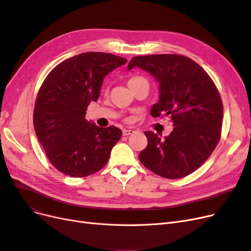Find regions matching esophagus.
<instances>
[{"mask_svg": "<svg viewBox=\"0 0 251 251\" xmlns=\"http://www.w3.org/2000/svg\"><path fill=\"white\" fill-rule=\"evenodd\" d=\"M135 132H136V131H134V130H124V131H123V135H124V136L133 135Z\"/></svg>", "mask_w": 251, "mask_h": 251, "instance_id": "esophagus-1", "label": "esophagus"}]
</instances>
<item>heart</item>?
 <instances>
[{
  "mask_svg": "<svg viewBox=\"0 0 251 251\" xmlns=\"http://www.w3.org/2000/svg\"><path fill=\"white\" fill-rule=\"evenodd\" d=\"M141 79H143V78L139 77V76H134V77H131L130 79H128L127 83H128V86H132V85H134V83H136V82L141 80Z\"/></svg>",
  "mask_w": 251,
  "mask_h": 251,
  "instance_id": "heart-1",
  "label": "heart"
}]
</instances>
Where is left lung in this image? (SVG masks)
I'll return each mask as SVG.
<instances>
[{"label":"left lung","mask_w":251,"mask_h":251,"mask_svg":"<svg viewBox=\"0 0 251 251\" xmlns=\"http://www.w3.org/2000/svg\"><path fill=\"white\" fill-rule=\"evenodd\" d=\"M134 67L159 82V101L151 115L170 116L174 124L173 132L162 140L153 132H144L148 146L140 151L139 160L163 178H183L207 160L221 137V96L206 71L187 56H135L127 68Z\"/></svg>","instance_id":"1"}]
</instances>
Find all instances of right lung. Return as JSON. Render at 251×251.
<instances>
[{
  "label": "right lung",
  "instance_id": "1",
  "mask_svg": "<svg viewBox=\"0 0 251 251\" xmlns=\"http://www.w3.org/2000/svg\"><path fill=\"white\" fill-rule=\"evenodd\" d=\"M126 59L86 52L58 64L45 78L33 111L35 134L51 164L71 177H86L107 164L121 130L97 126L86 111L100 97L105 75Z\"/></svg>",
  "mask_w": 251,
  "mask_h": 251
}]
</instances>
